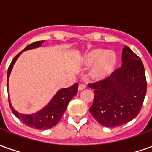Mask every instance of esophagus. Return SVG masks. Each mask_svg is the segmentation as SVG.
Here are the masks:
<instances>
[{
	"instance_id": "34e87169",
	"label": "esophagus",
	"mask_w": 152,
	"mask_h": 152,
	"mask_svg": "<svg viewBox=\"0 0 152 152\" xmlns=\"http://www.w3.org/2000/svg\"><path fill=\"white\" fill-rule=\"evenodd\" d=\"M86 87V85H85V84H80L78 89H79V90H82V89H85Z\"/></svg>"
}]
</instances>
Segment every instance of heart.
<instances>
[{"instance_id":"b5f03b06","label":"heart","mask_w":152,"mask_h":152,"mask_svg":"<svg viewBox=\"0 0 152 152\" xmlns=\"http://www.w3.org/2000/svg\"><path fill=\"white\" fill-rule=\"evenodd\" d=\"M116 60L113 52H106L103 50H95L88 53L85 58L86 65L95 64L93 73L95 76H102L112 68Z\"/></svg>"}]
</instances>
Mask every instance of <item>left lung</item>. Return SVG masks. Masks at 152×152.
Masks as SVG:
<instances>
[{
  "label": "left lung",
  "instance_id": "8db88e82",
  "mask_svg": "<svg viewBox=\"0 0 152 152\" xmlns=\"http://www.w3.org/2000/svg\"><path fill=\"white\" fill-rule=\"evenodd\" d=\"M88 86L94 89L89 112L102 126L123 125L140 112L147 93V79L140 58L128 46L122 51V65L111 76Z\"/></svg>",
  "mask_w": 152,
  "mask_h": 152
}]
</instances>
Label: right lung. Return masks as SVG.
Here are the masks:
<instances>
[{"mask_svg": "<svg viewBox=\"0 0 152 152\" xmlns=\"http://www.w3.org/2000/svg\"><path fill=\"white\" fill-rule=\"evenodd\" d=\"M43 42L44 40H39V41L33 42V43L28 45L23 51L39 47ZM23 51L18 53L14 58V59L12 60L11 63L9 66L8 72H7V86H8L9 76L11 72L12 67L14 66L15 61L18 58V57L21 54ZM77 91H78V83L74 84L73 86L68 87V88L60 89L45 108L42 109L39 112L29 115L18 113L13 108V107L10 102V100H9V103H10V107L11 109L12 112L15 114V116L18 118V120L23 122L25 124L28 125L29 127L37 129H47L53 127L54 125H56L58 123V121L61 120L64 112L66 111V107L68 105L70 100L76 95L77 94Z\"/></svg>", "mask_w": 152, "mask_h": 152, "instance_id": "add662e5", "label": "right lung"}]
</instances>
